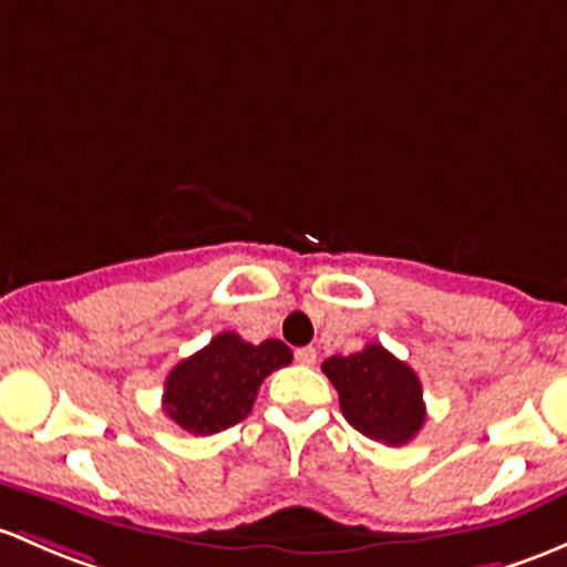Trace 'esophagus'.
I'll return each instance as SVG.
<instances>
[{
  "instance_id": "esophagus-1",
  "label": "esophagus",
  "mask_w": 567,
  "mask_h": 567,
  "mask_svg": "<svg viewBox=\"0 0 567 567\" xmlns=\"http://www.w3.org/2000/svg\"><path fill=\"white\" fill-rule=\"evenodd\" d=\"M296 361L303 363V367H312V363L318 361V350H315V348H299V350H296Z\"/></svg>"
}]
</instances>
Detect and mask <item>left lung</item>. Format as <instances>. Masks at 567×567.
<instances>
[{"mask_svg": "<svg viewBox=\"0 0 567 567\" xmlns=\"http://www.w3.org/2000/svg\"><path fill=\"white\" fill-rule=\"evenodd\" d=\"M323 372L339 393L342 415L363 437L404 445L424 426L426 408L419 374L383 344L331 355L323 361Z\"/></svg>", "mask_w": 567, "mask_h": 567, "instance_id": "left-lung-1", "label": "left lung"}]
</instances>
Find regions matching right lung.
<instances>
[{
  "label": "right lung",
  "mask_w": 567,
  "mask_h": 567,
  "mask_svg": "<svg viewBox=\"0 0 567 567\" xmlns=\"http://www.w3.org/2000/svg\"><path fill=\"white\" fill-rule=\"evenodd\" d=\"M290 361L293 353L279 339L252 344L234 331H223L171 369L163 410L189 434H217L247 419L260 383Z\"/></svg>",
  "instance_id": "right-lung-1"
}]
</instances>
